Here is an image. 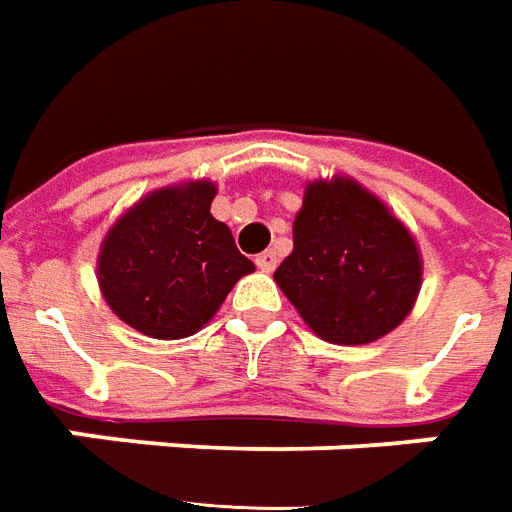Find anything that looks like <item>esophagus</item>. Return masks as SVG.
<instances>
[{"instance_id":"obj_1","label":"esophagus","mask_w":512,"mask_h":512,"mask_svg":"<svg viewBox=\"0 0 512 512\" xmlns=\"http://www.w3.org/2000/svg\"><path fill=\"white\" fill-rule=\"evenodd\" d=\"M255 263L260 271H274V268H277V252L266 249V252H260V255L255 257Z\"/></svg>"}]
</instances>
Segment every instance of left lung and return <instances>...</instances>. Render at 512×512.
<instances>
[{"label":"left lung","instance_id":"8db88e82","mask_svg":"<svg viewBox=\"0 0 512 512\" xmlns=\"http://www.w3.org/2000/svg\"><path fill=\"white\" fill-rule=\"evenodd\" d=\"M274 280L318 338L371 343L402 324L421 288L413 235L355 180L307 185L293 252Z\"/></svg>","mask_w":512,"mask_h":512}]
</instances>
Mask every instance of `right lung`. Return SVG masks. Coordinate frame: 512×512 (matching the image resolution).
Returning a JSON list of instances; mask_svg holds the SVG:
<instances>
[{
	"instance_id": "add662e5",
	"label": "right lung",
	"mask_w": 512,
	"mask_h": 512,
	"mask_svg": "<svg viewBox=\"0 0 512 512\" xmlns=\"http://www.w3.org/2000/svg\"><path fill=\"white\" fill-rule=\"evenodd\" d=\"M213 182L155 191L107 232L99 288L113 313L149 338H188L216 316L232 285L255 271L230 227L210 216Z\"/></svg>"
}]
</instances>
